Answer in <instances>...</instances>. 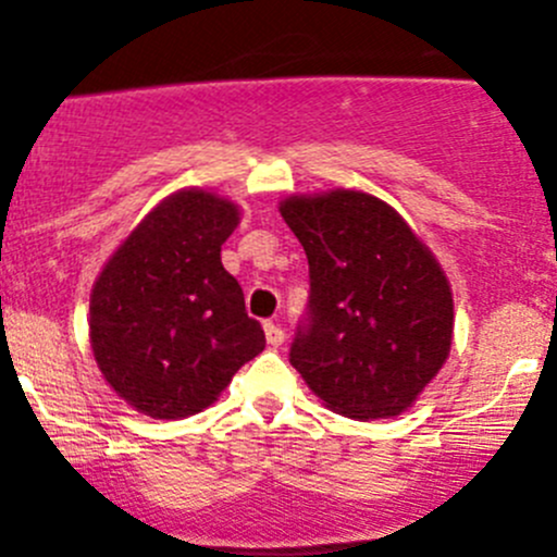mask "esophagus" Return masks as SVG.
Instances as JSON below:
<instances>
[{
  "instance_id": "esophagus-1",
  "label": "esophagus",
  "mask_w": 557,
  "mask_h": 557,
  "mask_svg": "<svg viewBox=\"0 0 557 557\" xmlns=\"http://www.w3.org/2000/svg\"><path fill=\"white\" fill-rule=\"evenodd\" d=\"M262 329H265V339L271 348H278V345L284 343V329H281V324H276V321H265Z\"/></svg>"
}]
</instances>
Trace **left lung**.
<instances>
[{
  "mask_svg": "<svg viewBox=\"0 0 557 557\" xmlns=\"http://www.w3.org/2000/svg\"><path fill=\"white\" fill-rule=\"evenodd\" d=\"M278 212L310 265V319L292 367L337 414L398 417L451 350L444 268L396 209L363 190L286 196Z\"/></svg>",
  "mask_w": 557,
  "mask_h": 557,
  "instance_id": "1",
  "label": "left lung"
}]
</instances>
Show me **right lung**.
<instances>
[{"label":"right lung","instance_id":"right-lung-1","mask_svg":"<svg viewBox=\"0 0 557 557\" xmlns=\"http://www.w3.org/2000/svg\"><path fill=\"white\" fill-rule=\"evenodd\" d=\"M242 209L207 188L161 199L109 257L89 295V345L119 398L183 420L220 398L265 334L220 260Z\"/></svg>","mask_w":557,"mask_h":557}]
</instances>
